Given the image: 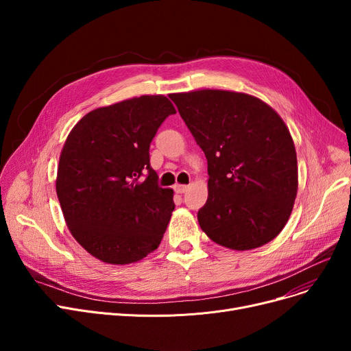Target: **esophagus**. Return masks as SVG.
Here are the masks:
<instances>
[{"label": "esophagus", "mask_w": 351, "mask_h": 351, "mask_svg": "<svg viewBox=\"0 0 351 351\" xmlns=\"http://www.w3.org/2000/svg\"><path fill=\"white\" fill-rule=\"evenodd\" d=\"M188 188H189V186H186V185H179V183H178V185H175V192H178V193H185V192L188 191Z\"/></svg>", "instance_id": "34e87169"}]
</instances>
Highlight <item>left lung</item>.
<instances>
[{
  "label": "left lung",
  "instance_id": "obj_1",
  "mask_svg": "<svg viewBox=\"0 0 351 351\" xmlns=\"http://www.w3.org/2000/svg\"><path fill=\"white\" fill-rule=\"evenodd\" d=\"M208 159V200L197 222L233 250L261 247L286 226L298 195V156L289 128L262 99L199 89L171 94Z\"/></svg>",
  "mask_w": 351,
  "mask_h": 351
}]
</instances>
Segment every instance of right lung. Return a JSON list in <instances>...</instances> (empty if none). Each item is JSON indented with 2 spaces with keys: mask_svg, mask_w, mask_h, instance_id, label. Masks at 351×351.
<instances>
[{
  "mask_svg": "<svg viewBox=\"0 0 351 351\" xmlns=\"http://www.w3.org/2000/svg\"><path fill=\"white\" fill-rule=\"evenodd\" d=\"M172 114L163 95L125 99L90 110L64 143L55 183L64 219L75 241L104 263H134L160 245L173 191L158 185L149 145Z\"/></svg>",
  "mask_w": 351,
  "mask_h": 351,
  "instance_id": "1",
  "label": "right lung"
}]
</instances>
